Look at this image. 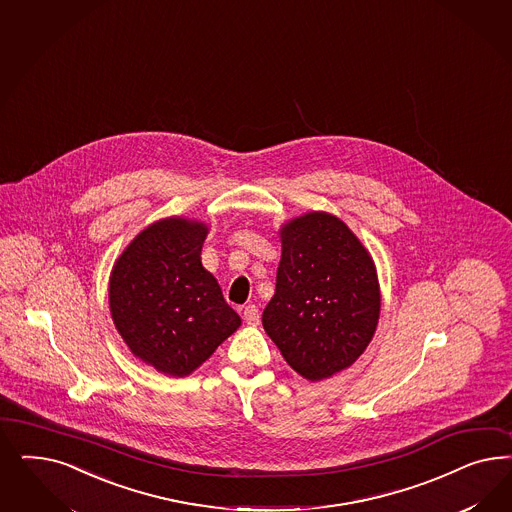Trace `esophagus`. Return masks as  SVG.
<instances>
[{
  "label": "esophagus",
  "mask_w": 512,
  "mask_h": 512,
  "mask_svg": "<svg viewBox=\"0 0 512 512\" xmlns=\"http://www.w3.org/2000/svg\"><path fill=\"white\" fill-rule=\"evenodd\" d=\"M243 318L247 322L248 326H258L260 324V311L256 305H247L243 309Z\"/></svg>",
  "instance_id": "esophagus-1"
}]
</instances>
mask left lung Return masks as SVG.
I'll return each instance as SVG.
<instances>
[{
	"label": "left lung",
	"instance_id": "8db88e82",
	"mask_svg": "<svg viewBox=\"0 0 512 512\" xmlns=\"http://www.w3.org/2000/svg\"><path fill=\"white\" fill-rule=\"evenodd\" d=\"M275 296L262 324L303 379H330L371 343L380 288L371 254L337 216L313 211L281 228Z\"/></svg>",
	"mask_w": 512,
	"mask_h": 512
}]
</instances>
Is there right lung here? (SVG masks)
I'll return each instance as SVG.
<instances>
[{
    "label": "right lung",
    "instance_id": "obj_1",
    "mask_svg": "<svg viewBox=\"0 0 512 512\" xmlns=\"http://www.w3.org/2000/svg\"><path fill=\"white\" fill-rule=\"evenodd\" d=\"M203 222L162 218L118 256L109 281L115 328L133 356L186 377L241 326L215 277L201 265Z\"/></svg>",
    "mask_w": 512,
    "mask_h": 512
}]
</instances>
